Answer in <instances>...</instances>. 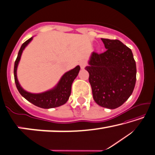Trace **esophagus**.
Returning <instances> with one entry per match:
<instances>
[{"mask_svg": "<svg viewBox=\"0 0 155 155\" xmlns=\"http://www.w3.org/2000/svg\"><path fill=\"white\" fill-rule=\"evenodd\" d=\"M79 64H80V67L81 68V69H84V68L85 66H86V62H85V61H84V60H83V61H81L79 62Z\"/></svg>", "mask_w": 155, "mask_h": 155, "instance_id": "1", "label": "esophagus"}]
</instances>
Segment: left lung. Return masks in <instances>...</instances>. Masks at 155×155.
<instances>
[{
	"label": "left lung",
	"instance_id": "1",
	"mask_svg": "<svg viewBox=\"0 0 155 155\" xmlns=\"http://www.w3.org/2000/svg\"><path fill=\"white\" fill-rule=\"evenodd\" d=\"M107 51L92 52L85 67L92 96L100 107L114 109L128 100L134 89L137 66L130 48L118 40L101 38Z\"/></svg>",
	"mask_w": 155,
	"mask_h": 155
}]
</instances>
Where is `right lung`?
<instances>
[{
    "mask_svg": "<svg viewBox=\"0 0 155 155\" xmlns=\"http://www.w3.org/2000/svg\"><path fill=\"white\" fill-rule=\"evenodd\" d=\"M33 37H32L27 41L23 44L18 51V55L15 63L14 68V76H15V81L16 86L19 93L28 100L29 102L37 107L42 108H51L58 107L65 104L69 100L71 94V84L77 77L80 70V66L77 65L72 70L67 71L62 76V77L58 83L57 85L52 89L48 90L47 91L41 92V93H31L27 92L19 84L17 75V67L19 63L21 57L23 53V51L26 48L28 45L33 40Z\"/></svg>",
    "mask_w": 155,
    "mask_h": 155,
    "instance_id": "add662e5",
    "label": "right lung"
}]
</instances>
